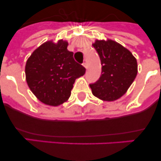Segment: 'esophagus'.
Instances as JSON below:
<instances>
[{
  "mask_svg": "<svg viewBox=\"0 0 161 161\" xmlns=\"http://www.w3.org/2000/svg\"><path fill=\"white\" fill-rule=\"evenodd\" d=\"M82 65H83L86 69H87V63H86V60H85V61L82 63Z\"/></svg>",
  "mask_w": 161,
  "mask_h": 161,
  "instance_id": "34e87169",
  "label": "esophagus"
}]
</instances>
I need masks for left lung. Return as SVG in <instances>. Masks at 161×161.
<instances>
[{"instance_id": "obj_1", "label": "left lung", "mask_w": 161, "mask_h": 161, "mask_svg": "<svg viewBox=\"0 0 161 161\" xmlns=\"http://www.w3.org/2000/svg\"><path fill=\"white\" fill-rule=\"evenodd\" d=\"M101 61L100 79L90 84L95 97L104 101H114L122 97L130 87L138 72L137 61L132 53L111 40L92 43Z\"/></svg>"}]
</instances>
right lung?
I'll list each match as a JSON object with an SVG mask.
<instances>
[{
    "label": "right lung",
    "instance_id": "obj_1",
    "mask_svg": "<svg viewBox=\"0 0 161 161\" xmlns=\"http://www.w3.org/2000/svg\"><path fill=\"white\" fill-rule=\"evenodd\" d=\"M63 40L47 41L32 52L25 64V78L32 93L40 101L58 106L69 100L76 79L86 69L73 58Z\"/></svg>",
    "mask_w": 161,
    "mask_h": 161
}]
</instances>
